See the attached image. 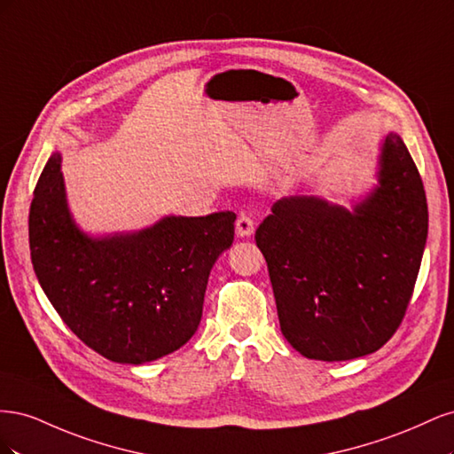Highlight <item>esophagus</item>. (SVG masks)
<instances>
[{
    "instance_id": "obj_1",
    "label": "esophagus",
    "mask_w": 454,
    "mask_h": 454,
    "mask_svg": "<svg viewBox=\"0 0 454 454\" xmlns=\"http://www.w3.org/2000/svg\"><path fill=\"white\" fill-rule=\"evenodd\" d=\"M255 229L254 217L248 214H240L237 219V235L239 237H250Z\"/></svg>"
}]
</instances>
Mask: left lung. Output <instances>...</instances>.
<instances>
[{"instance_id":"left-lung-1","label":"left lung","mask_w":454,"mask_h":454,"mask_svg":"<svg viewBox=\"0 0 454 454\" xmlns=\"http://www.w3.org/2000/svg\"><path fill=\"white\" fill-rule=\"evenodd\" d=\"M379 182L354 212L316 197L282 199L255 231L280 329L305 358H360L387 345L403 322L428 237V204L397 134L382 144Z\"/></svg>"}]
</instances>
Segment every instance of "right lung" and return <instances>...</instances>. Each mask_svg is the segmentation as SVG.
Returning <instances> with one entry per match:
<instances>
[{
	"label": "right lung",
	"mask_w": 454,
	"mask_h": 454,
	"mask_svg": "<svg viewBox=\"0 0 454 454\" xmlns=\"http://www.w3.org/2000/svg\"><path fill=\"white\" fill-rule=\"evenodd\" d=\"M235 212L164 217L138 235L89 239L66 206L60 155L30 206L37 280L64 324L104 358L144 364L195 335L215 259L235 240Z\"/></svg>",
	"instance_id": "1"
}]
</instances>
